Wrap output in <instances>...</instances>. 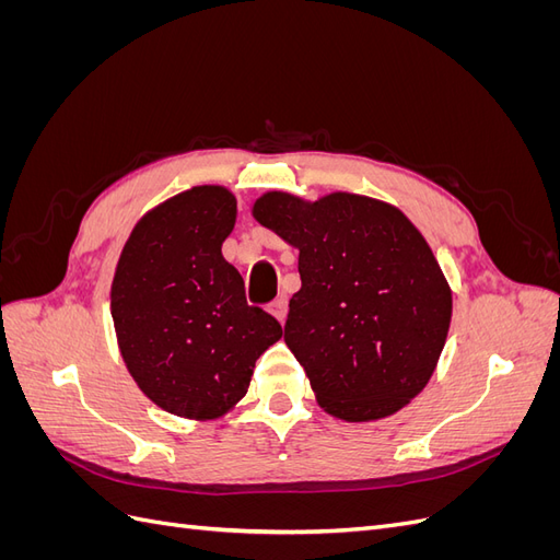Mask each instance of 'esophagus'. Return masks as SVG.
Segmentation results:
<instances>
[{"instance_id": "34e87169", "label": "esophagus", "mask_w": 560, "mask_h": 560, "mask_svg": "<svg viewBox=\"0 0 560 560\" xmlns=\"http://www.w3.org/2000/svg\"><path fill=\"white\" fill-rule=\"evenodd\" d=\"M268 311H270V315H273V317L280 322V325H282L284 317H287V299H284V296H278L273 303H270Z\"/></svg>"}]
</instances>
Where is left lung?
Listing matches in <instances>:
<instances>
[{
  "mask_svg": "<svg viewBox=\"0 0 560 560\" xmlns=\"http://www.w3.org/2000/svg\"><path fill=\"white\" fill-rule=\"evenodd\" d=\"M252 217L299 249L284 343L322 409L371 422L418 397L444 350L453 294L411 219L348 191L317 200L266 191Z\"/></svg>",
  "mask_w": 560,
  "mask_h": 560,
  "instance_id": "obj_1",
  "label": "left lung"
}]
</instances>
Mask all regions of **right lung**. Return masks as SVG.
I'll return each mask as SVG.
<instances>
[{
  "label": "right lung",
  "mask_w": 560,
  "mask_h": 560,
  "mask_svg": "<svg viewBox=\"0 0 560 560\" xmlns=\"http://www.w3.org/2000/svg\"><path fill=\"white\" fill-rule=\"evenodd\" d=\"M238 202L217 184L151 208L118 257L112 319L128 374L163 411L214 420L245 395L280 322L247 306L245 282L222 245Z\"/></svg>",
  "instance_id": "1"
}]
</instances>
